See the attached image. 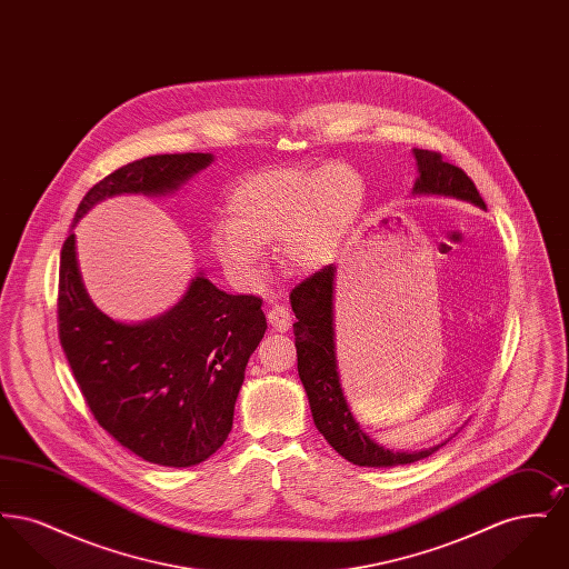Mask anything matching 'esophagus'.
Listing matches in <instances>:
<instances>
[{"label":"esophagus","instance_id":"esophagus-1","mask_svg":"<svg viewBox=\"0 0 569 569\" xmlns=\"http://www.w3.org/2000/svg\"><path fill=\"white\" fill-rule=\"evenodd\" d=\"M267 318H269L272 330H277V332H286L292 326V313L283 305H272Z\"/></svg>","mask_w":569,"mask_h":569}]
</instances>
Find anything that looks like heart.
I'll list each match as a JSON object with an SVG mask.
<instances>
[{"label": "heart", "mask_w": 569, "mask_h": 569, "mask_svg": "<svg viewBox=\"0 0 569 569\" xmlns=\"http://www.w3.org/2000/svg\"><path fill=\"white\" fill-rule=\"evenodd\" d=\"M362 196V179L346 163L256 172L230 193L232 219L211 230V247L223 269L241 281L258 279L264 243L277 239L292 271H316L341 249Z\"/></svg>", "instance_id": "heart-1"}]
</instances>
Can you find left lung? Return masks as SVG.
<instances>
[{
  "mask_svg": "<svg viewBox=\"0 0 569 569\" xmlns=\"http://www.w3.org/2000/svg\"><path fill=\"white\" fill-rule=\"evenodd\" d=\"M418 163V179L413 193L422 196H448L487 209L473 181L455 163L443 162L441 153L429 149H413ZM337 269L328 264L325 269L302 279L290 292L292 311L297 316L298 378L305 386L313 422L326 441L353 465L360 467H395L431 457L441 446L418 452H395L383 448L376 439L360 429L348 406L335 356V322H332V290Z\"/></svg>",
  "mask_w": 569,
  "mask_h": 569,
  "instance_id": "left-lung-1",
  "label": "left lung"
}]
</instances>
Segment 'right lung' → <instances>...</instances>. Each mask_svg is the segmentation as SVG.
Wrapping results in <instances>:
<instances>
[{
	"label": "right lung",
	"instance_id": "obj_1",
	"mask_svg": "<svg viewBox=\"0 0 569 569\" xmlns=\"http://www.w3.org/2000/svg\"><path fill=\"white\" fill-rule=\"evenodd\" d=\"M211 162V153H166L126 163L84 193L72 228L104 198L172 193ZM57 322L98 425L162 467L198 465L223 446L247 360L267 330L262 298L228 295L204 272L162 316L140 325L112 320L82 286L74 232L61 247Z\"/></svg>",
	"mask_w": 569,
	"mask_h": 569
}]
</instances>
